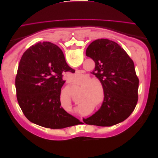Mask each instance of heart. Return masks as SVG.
I'll return each mask as SVG.
<instances>
[{"instance_id": "1", "label": "heart", "mask_w": 158, "mask_h": 158, "mask_svg": "<svg viewBox=\"0 0 158 158\" xmlns=\"http://www.w3.org/2000/svg\"><path fill=\"white\" fill-rule=\"evenodd\" d=\"M84 77V75L82 74H76L72 80L73 84H76V82L82 80ZM80 87L82 88V101L81 103H84L85 102H89L92 104H95L100 98V87L102 88L103 85L101 81L96 78H93L91 77H87L84 80H82L78 83ZM104 100L101 99L99 102L98 106L99 107L103 103Z\"/></svg>"}]
</instances>
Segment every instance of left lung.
<instances>
[{"instance_id":"obj_1","label":"left lung","mask_w":158,"mask_h":158,"mask_svg":"<svg viewBox=\"0 0 158 158\" xmlns=\"http://www.w3.org/2000/svg\"><path fill=\"white\" fill-rule=\"evenodd\" d=\"M85 55L95 62L92 73L101 81L105 97L101 108L84 122L111 127L124 121L138 102L139 80L132 60L118 44L107 39L91 43Z\"/></svg>"}]
</instances>
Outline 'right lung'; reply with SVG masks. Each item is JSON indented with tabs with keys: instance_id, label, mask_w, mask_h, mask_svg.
Wrapping results in <instances>:
<instances>
[{
	"instance_id": "right-lung-1",
	"label": "right lung",
	"mask_w": 158,
	"mask_h": 158,
	"mask_svg": "<svg viewBox=\"0 0 158 158\" xmlns=\"http://www.w3.org/2000/svg\"><path fill=\"white\" fill-rule=\"evenodd\" d=\"M69 71L75 73L66 64L62 50L51 42L38 43L23 54L15 85L19 106L30 122L52 129L81 123L61 107L63 73Z\"/></svg>"
}]
</instances>
